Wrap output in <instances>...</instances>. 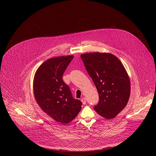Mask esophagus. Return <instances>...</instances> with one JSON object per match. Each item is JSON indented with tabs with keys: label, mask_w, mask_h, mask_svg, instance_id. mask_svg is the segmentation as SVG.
<instances>
[{
	"label": "esophagus",
	"mask_w": 156,
	"mask_h": 156,
	"mask_svg": "<svg viewBox=\"0 0 156 156\" xmlns=\"http://www.w3.org/2000/svg\"><path fill=\"white\" fill-rule=\"evenodd\" d=\"M81 101L82 102V103H83V105H85L86 103H87V100H86L85 98H82L81 99Z\"/></svg>",
	"instance_id": "1"
}]
</instances>
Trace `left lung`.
I'll use <instances>...</instances> for the list:
<instances>
[{
  "label": "left lung",
  "mask_w": 156,
  "mask_h": 156,
  "mask_svg": "<svg viewBox=\"0 0 156 156\" xmlns=\"http://www.w3.org/2000/svg\"><path fill=\"white\" fill-rule=\"evenodd\" d=\"M99 95L94 109L103 118H115L126 106L130 95L129 75L118 58L108 53H88L80 56Z\"/></svg>",
  "instance_id": "obj_1"
}]
</instances>
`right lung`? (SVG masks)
Instances as JSON below:
<instances>
[{"label":"right lung","instance_id":"obj_1","mask_svg":"<svg viewBox=\"0 0 156 156\" xmlns=\"http://www.w3.org/2000/svg\"><path fill=\"white\" fill-rule=\"evenodd\" d=\"M73 55L58 56L45 61L37 69L34 79V94L41 109L63 124L73 120L82 103L74 99L62 76Z\"/></svg>","mask_w":156,"mask_h":156}]
</instances>
